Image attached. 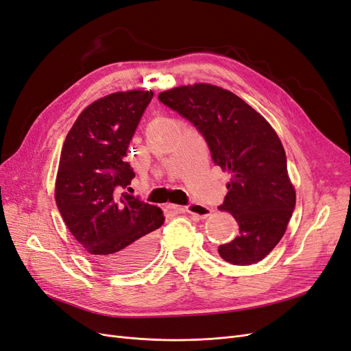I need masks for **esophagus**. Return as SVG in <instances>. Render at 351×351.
<instances>
[{"instance_id":"obj_1","label":"esophagus","mask_w":351,"mask_h":351,"mask_svg":"<svg viewBox=\"0 0 351 351\" xmlns=\"http://www.w3.org/2000/svg\"><path fill=\"white\" fill-rule=\"evenodd\" d=\"M171 210H186L187 214H192V215H196L197 218H206L209 214H210V209L205 205L202 204H197V202H192V204H189L184 209L183 208H178L177 205H169L168 206Z\"/></svg>"}]
</instances>
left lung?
<instances>
[{"label":"left lung","mask_w":351,"mask_h":351,"mask_svg":"<svg viewBox=\"0 0 351 351\" xmlns=\"http://www.w3.org/2000/svg\"><path fill=\"white\" fill-rule=\"evenodd\" d=\"M204 136L212 161L230 171L221 210L239 222V236L218 247L232 265L262 261L277 246L295 206L287 156L269 123L237 95L212 84L180 86L158 95Z\"/></svg>","instance_id":"left-lung-1"}]
</instances>
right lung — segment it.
<instances>
[{"mask_svg": "<svg viewBox=\"0 0 351 351\" xmlns=\"http://www.w3.org/2000/svg\"><path fill=\"white\" fill-rule=\"evenodd\" d=\"M154 93L117 92L90 104L60 155L56 202L67 228L110 271L142 267L155 250L162 210L125 192L134 177L127 147Z\"/></svg>", "mask_w": 351, "mask_h": 351, "instance_id": "add662e5", "label": "right lung"}]
</instances>
